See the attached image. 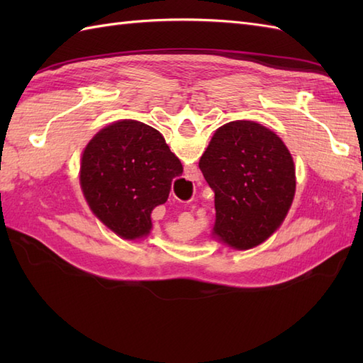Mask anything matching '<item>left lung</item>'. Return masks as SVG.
<instances>
[{"instance_id": "obj_1", "label": "left lung", "mask_w": 363, "mask_h": 363, "mask_svg": "<svg viewBox=\"0 0 363 363\" xmlns=\"http://www.w3.org/2000/svg\"><path fill=\"white\" fill-rule=\"evenodd\" d=\"M199 169L215 191L213 234L237 250L265 242L281 226L295 196V164L287 146L254 121L221 126Z\"/></svg>"}]
</instances>
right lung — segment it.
I'll use <instances>...</instances> for the list:
<instances>
[{
  "instance_id": "1",
  "label": "right lung",
  "mask_w": 363,
  "mask_h": 363,
  "mask_svg": "<svg viewBox=\"0 0 363 363\" xmlns=\"http://www.w3.org/2000/svg\"><path fill=\"white\" fill-rule=\"evenodd\" d=\"M181 174V162L159 130L134 120L99 130L81 160V187L90 209L130 240L150 233L152 209L167 201Z\"/></svg>"
}]
</instances>
